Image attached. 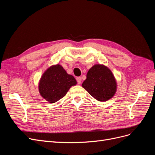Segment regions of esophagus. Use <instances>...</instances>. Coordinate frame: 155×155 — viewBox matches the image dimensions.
<instances>
[{
	"label": "esophagus",
	"mask_w": 155,
	"mask_h": 155,
	"mask_svg": "<svg viewBox=\"0 0 155 155\" xmlns=\"http://www.w3.org/2000/svg\"><path fill=\"white\" fill-rule=\"evenodd\" d=\"M76 80L78 84H81V77H78L76 78Z\"/></svg>",
	"instance_id": "obj_1"
}]
</instances>
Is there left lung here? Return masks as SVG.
<instances>
[{"mask_svg":"<svg viewBox=\"0 0 155 155\" xmlns=\"http://www.w3.org/2000/svg\"><path fill=\"white\" fill-rule=\"evenodd\" d=\"M82 87L100 101L110 99L116 91V82L113 74L107 67L101 64H96L88 70Z\"/></svg>","mask_w":155,"mask_h":155,"instance_id":"1","label":"left lung"}]
</instances>
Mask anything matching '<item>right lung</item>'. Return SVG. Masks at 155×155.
I'll return each instance as SVG.
<instances>
[{"label": "right lung", "instance_id": "add662e5", "mask_svg": "<svg viewBox=\"0 0 155 155\" xmlns=\"http://www.w3.org/2000/svg\"><path fill=\"white\" fill-rule=\"evenodd\" d=\"M76 79L59 64L51 66L42 76L39 85L41 95L50 103H55L67 94L69 88L76 85Z\"/></svg>", "mask_w": 155, "mask_h": 155}]
</instances>
